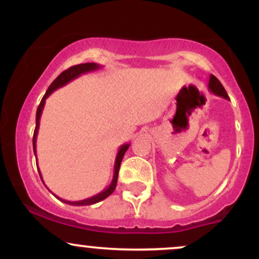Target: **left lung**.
Segmentation results:
<instances>
[{
	"label": "left lung",
	"mask_w": 259,
	"mask_h": 259,
	"mask_svg": "<svg viewBox=\"0 0 259 259\" xmlns=\"http://www.w3.org/2000/svg\"><path fill=\"white\" fill-rule=\"evenodd\" d=\"M208 89H209L210 92H213V94L217 95V96H221V97H223V99L229 100V96H228L227 91H225L224 86H223L222 82L219 81V80L217 79L214 75H212V74H210V76H209Z\"/></svg>",
	"instance_id": "8db88e82"
}]
</instances>
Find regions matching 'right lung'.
Segmentation results:
<instances>
[{
    "mask_svg": "<svg viewBox=\"0 0 259 259\" xmlns=\"http://www.w3.org/2000/svg\"><path fill=\"white\" fill-rule=\"evenodd\" d=\"M100 68H101V65L96 64V63H82V64H78V65H73V67L68 68L67 70L62 72L57 76V78L53 80V82L51 85H50V88L47 89L46 94H45L42 100H41L40 105H38L37 111H36V126H35L34 136H32V147H34L35 157H36V136H37V132H38V126H40V118H41V114H42V109L45 107V102H46L47 97H49L53 91L57 90V89H59V88H62V86H64L65 84H68V82L72 81V80H74L75 78H78V76L81 75V74H85V73H89V72H94V70L100 69ZM129 146H130V144H124V145H121V146H120L119 151H118V153H117V157H115L114 174H113L112 183H111V185L107 187L106 190H103L102 192H100V194L92 196V197H90V198H86V200L75 201V202L62 200V198L57 197V196H56V197H57L58 200H61L62 202H64V203L72 204V206H89V204H94V203H97V202L105 200V198L108 197V196L111 195L113 191H114L115 186H117L118 173H119L121 159H123L124 154H125L126 150L129 148ZM36 165H37V163H36ZM38 174H40L41 180H42V177H41V173H40V169H38Z\"/></svg>",
    "mask_w": 259,
    "mask_h": 259,
    "instance_id": "right-lung-1",
    "label": "right lung"
}]
</instances>
